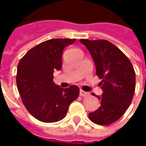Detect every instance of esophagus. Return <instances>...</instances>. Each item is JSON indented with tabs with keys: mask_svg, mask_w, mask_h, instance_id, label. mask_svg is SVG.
<instances>
[{
	"mask_svg": "<svg viewBox=\"0 0 146 146\" xmlns=\"http://www.w3.org/2000/svg\"><path fill=\"white\" fill-rule=\"evenodd\" d=\"M80 96H82V97H87V96H88V95H89V93L85 92V91H83V90H80Z\"/></svg>",
	"mask_w": 146,
	"mask_h": 146,
	"instance_id": "obj_1",
	"label": "esophagus"
}]
</instances>
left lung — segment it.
<instances>
[{"label": "left lung", "mask_w": 146, "mask_h": 146, "mask_svg": "<svg viewBox=\"0 0 146 146\" xmlns=\"http://www.w3.org/2000/svg\"><path fill=\"white\" fill-rule=\"evenodd\" d=\"M89 51L95 66L96 75L103 91L97 96L101 106L89 113V119L96 124L109 125L116 122L125 113L133 99L136 88V74L125 54L107 40L80 39Z\"/></svg>", "instance_id": "1"}]
</instances>
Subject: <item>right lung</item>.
<instances>
[{
  "mask_svg": "<svg viewBox=\"0 0 146 146\" xmlns=\"http://www.w3.org/2000/svg\"><path fill=\"white\" fill-rule=\"evenodd\" d=\"M75 39H50L31 48L19 61L16 85L25 108L44 123L62 120L70 104L80 94L72 85L61 88L53 82V72L62 67V53Z\"/></svg>",
  "mask_w": 146,
  "mask_h": 146,
  "instance_id": "obj_1",
  "label": "right lung"
}]
</instances>
